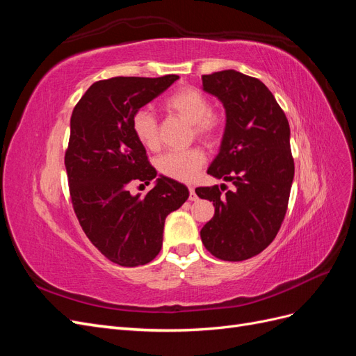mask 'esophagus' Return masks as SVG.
Listing matches in <instances>:
<instances>
[{
    "label": "esophagus",
    "instance_id": "1",
    "mask_svg": "<svg viewBox=\"0 0 356 356\" xmlns=\"http://www.w3.org/2000/svg\"><path fill=\"white\" fill-rule=\"evenodd\" d=\"M188 190H190V197H188V200H191V202H195V200H197V195H196V191H195V188H193V187H190Z\"/></svg>",
    "mask_w": 356,
    "mask_h": 356
}]
</instances>
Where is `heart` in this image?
<instances>
[{
  "label": "heart",
  "instance_id": "obj_1",
  "mask_svg": "<svg viewBox=\"0 0 356 356\" xmlns=\"http://www.w3.org/2000/svg\"><path fill=\"white\" fill-rule=\"evenodd\" d=\"M165 110L181 117L191 124V135L203 141L212 143L222 131L224 118L211 108V101L202 90L186 86L179 88L165 101ZM132 131L135 138L147 149L159 147V126L154 115L147 110H139L132 117ZM207 161L203 149L193 147L184 152H172L160 156L157 169L165 177L177 181H193Z\"/></svg>",
  "mask_w": 356,
  "mask_h": 356
}]
</instances>
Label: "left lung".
Here are the masks:
<instances>
[{
    "label": "left lung",
    "mask_w": 356,
    "mask_h": 356,
    "mask_svg": "<svg viewBox=\"0 0 356 356\" xmlns=\"http://www.w3.org/2000/svg\"><path fill=\"white\" fill-rule=\"evenodd\" d=\"M203 90L222 102L225 129L208 174L232 181L234 188L197 187L213 202L203 225L204 248L224 261L248 260L272 243L285 218L294 179L286 115L258 79L234 70L202 75Z\"/></svg>",
    "instance_id": "obj_1"
}]
</instances>
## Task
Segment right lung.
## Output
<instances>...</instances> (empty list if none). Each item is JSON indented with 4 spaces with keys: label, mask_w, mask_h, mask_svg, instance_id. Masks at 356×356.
<instances>
[{
    "label": "right lung",
    "mask_w": 356,
    "mask_h": 356,
    "mask_svg": "<svg viewBox=\"0 0 356 356\" xmlns=\"http://www.w3.org/2000/svg\"><path fill=\"white\" fill-rule=\"evenodd\" d=\"M178 75L114 77L93 83L71 115L65 153L70 195L89 241L110 261L135 267L154 260L163 243L165 220L188 199V188L160 175L145 196L127 190L157 175L132 131V117Z\"/></svg>",
    "instance_id": "right-lung-1"
}]
</instances>
